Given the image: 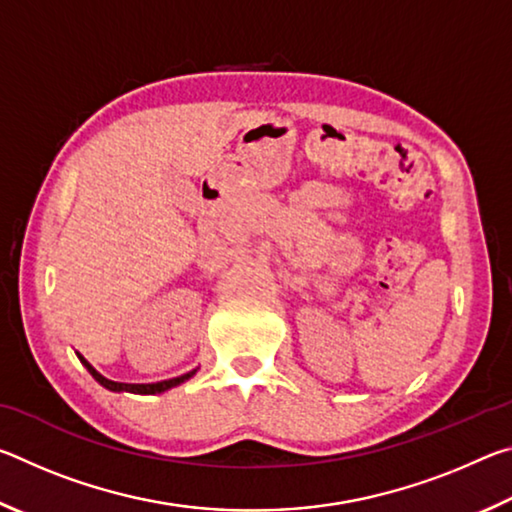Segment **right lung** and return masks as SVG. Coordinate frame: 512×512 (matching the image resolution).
Listing matches in <instances>:
<instances>
[{"label": "right lung", "mask_w": 512, "mask_h": 512, "mask_svg": "<svg viewBox=\"0 0 512 512\" xmlns=\"http://www.w3.org/2000/svg\"><path fill=\"white\" fill-rule=\"evenodd\" d=\"M76 357H79V361L83 363V366L88 368L90 375H92L94 379H97L103 388H108V391H112V393L158 395V393L169 391V388H176V386H180V384H183V381H187V379H192V377L196 375V370H198V368H194V370L185 372V375H180V377H173V379H164V381H155V384H124V381H112V379H108V377H103L101 372H99L97 368H94L88 359L83 357V354L76 352Z\"/></svg>", "instance_id": "add662e5"}]
</instances>
